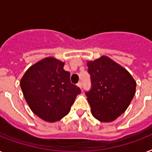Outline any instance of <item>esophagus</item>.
<instances>
[{"label":"esophagus","mask_w":152,"mask_h":152,"mask_svg":"<svg viewBox=\"0 0 152 152\" xmlns=\"http://www.w3.org/2000/svg\"><path fill=\"white\" fill-rule=\"evenodd\" d=\"M77 86H78V87H80V88H82V86H83L82 82H79L78 83H77Z\"/></svg>","instance_id":"obj_1"}]
</instances>
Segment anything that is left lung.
Wrapping results in <instances>:
<instances>
[{
	"mask_svg": "<svg viewBox=\"0 0 152 152\" xmlns=\"http://www.w3.org/2000/svg\"><path fill=\"white\" fill-rule=\"evenodd\" d=\"M91 87L86 91L94 118L112 122L126 110L135 91L136 82L126 69L106 56L87 62Z\"/></svg>",
	"mask_w": 152,
	"mask_h": 152,
	"instance_id": "obj_1",
	"label": "left lung"
}]
</instances>
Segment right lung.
I'll return each mask as SVG.
<instances>
[{
  "mask_svg": "<svg viewBox=\"0 0 152 152\" xmlns=\"http://www.w3.org/2000/svg\"><path fill=\"white\" fill-rule=\"evenodd\" d=\"M64 62L49 57L27 70L21 80L23 95L34 114L47 122H56L69 112L81 90L70 82Z\"/></svg>",
  "mask_w": 152,
  "mask_h": 152,
  "instance_id": "obj_1",
  "label": "right lung"
}]
</instances>
